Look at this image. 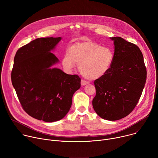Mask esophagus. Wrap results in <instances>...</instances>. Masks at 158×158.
Instances as JSON below:
<instances>
[{
	"label": "esophagus",
	"instance_id": "obj_1",
	"mask_svg": "<svg viewBox=\"0 0 158 158\" xmlns=\"http://www.w3.org/2000/svg\"><path fill=\"white\" fill-rule=\"evenodd\" d=\"M87 83H88V82H87V81H84V80H81V84L82 85H86Z\"/></svg>",
	"mask_w": 158,
	"mask_h": 158
}]
</instances>
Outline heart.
I'll use <instances>...</instances> for the list:
<instances>
[{
  "label": "heart",
  "instance_id": "b5f03b06",
  "mask_svg": "<svg viewBox=\"0 0 158 158\" xmlns=\"http://www.w3.org/2000/svg\"><path fill=\"white\" fill-rule=\"evenodd\" d=\"M114 54L110 49L91 40L76 42L67 51L62 58L64 68L71 71L79 64L80 73L89 80L104 77L112 68Z\"/></svg>",
  "mask_w": 158,
  "mask_h": 158
}]
</instances>
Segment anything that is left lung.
Returning a JSON list of instances; mask_svg holds the SVG:
<instances>
[{
	"instance_id": "1",
	"label": "left lung",
	"mask_w": 158,
	"mask_h": 158,
	"mask_svg": "<svg viewBox=\"0 0 158 158\" xmlns=\"http://www.w3.org/2000/svg\"><path fill=\"white\" fill-rule=\"evenodd\" d=\"M114 60L110 71L94 81L96 94L93 106L101 118L121 119L138 104L146 80V67L142 52L136 44L113 37Z\"/></svg>"
}]
</instances>
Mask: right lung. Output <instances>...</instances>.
Masks as SVG:
<instances>
[{
	"instance_id": "obj_1",
	"label": "right lung",
	"mask_w": 158,
	"mask_h": 158,
	"mask_svg": "<svg viewBox=\"0 0 158 158\" xmlns=\"http://www.w3.org/2000/svg\"><path fill=\"white\" fill-rule=\"evenodd\" d=\"M61 37L38 38L17 51L11 73L12 85L23 109L45 122L62 119L69 112L74 93L81 87L77 75L51 67L59 62L51 51Z\"/></svg>"
}]
</instances>
